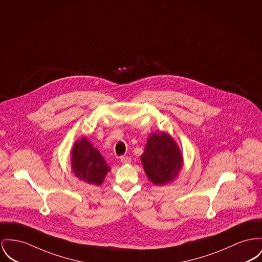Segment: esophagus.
<instances>
[{
    "instance_id": "obj_1",
    "label": "esophagus",
    "mask_w": 262,
    "mask_h": 262,
    "mask_svg": "<svg viewBox=\"0 0 262 262\" xmlns=\"http://www.w3.org/2000/svg\"><path fill=\"white\" fill-rule=\"evenodd\" d=\"M120 161L122 164H129L131 162V158L128 157V156H122L120 158Z\"/></svg>"
}]
</instances>
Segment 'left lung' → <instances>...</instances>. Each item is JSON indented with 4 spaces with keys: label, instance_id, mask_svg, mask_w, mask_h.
I'll list each match as a JSON object with an SVG mask.
<instances>
[{
    "label": "left lung",
    "instance_id": "1",
    "mask_svg": "<svg viewBox=\"0 0 262 262\" xmlns=\"http://www.w3.org/2000/svg\"><path fill=\"white\" fill-rule=\"evenodd\" d=\"M141 161L149 180L155 185H164L180 172L183 157L170 135L156 133L148 138Z\"/></svg>",
    "mask_w": 262,
    "mask_h": 262
}]
</instances>
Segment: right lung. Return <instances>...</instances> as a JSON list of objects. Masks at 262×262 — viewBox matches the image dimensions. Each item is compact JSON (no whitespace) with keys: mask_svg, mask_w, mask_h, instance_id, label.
<instances>
[{"mask_svg":"<svg viewBox=\"0 0 262 262\" xmlns=\"http://www.w3.org/2000/svg\"><path fill=\"white\" fill-rule=\"evenodd\" d=\"M71 154V168L78 179L96 186L103 183L110 168L99 151L86 138L75 142Z\"/></svg>","mask_w":262,"mask_h":262,"instance_id":"obj_1","label":"right lung"}]
</instances>
